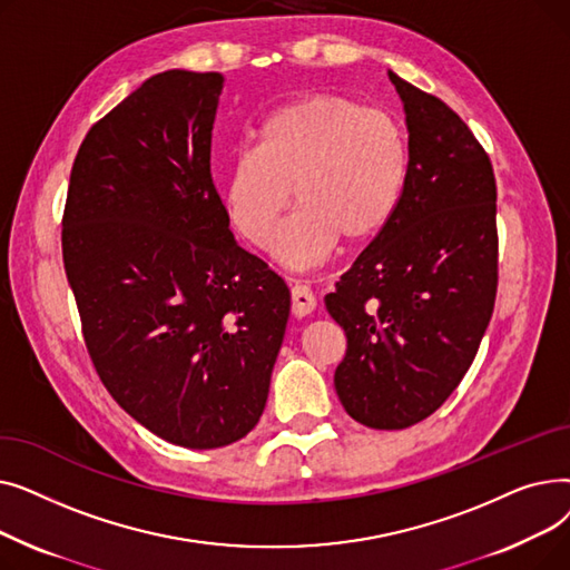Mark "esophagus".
Masks as SVG:
<instances>
[{"label": "esophagus", "instance_id": "esophagus-1", "mask_svg": "<svg viewBox=\"0 0 570 570\" xmlns=\"http://www.w3.org/2000/svg\"><path fill=\"white\" fill-rule=\"evenodd\" d=\"M291 309L295 316H307L316 309V295L307 284H295L291 288Z\"/></svg>", "mask_w": 570, "mask_h": 570}]
</instances>
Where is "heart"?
Wrapping results in <instances>:
<instances>
[{
	"label": "heart",
	"mask_w": 570,
	"mask_h": 570,
	"mask_svg": "<svg viewBox=\"0 0 570 570\" xmlns=\"http://www.w3.org/2000/svg\"><path fill=\"white\" fill-rule=\"evenodd\" d=\"M409 145L395 119L337 95H307L269 112L254 147L233 157L224 205L233 228L267 247L291 200L297 209L273 249L288 265H312L342 243L379 235L400 209Z\"/></svg>",
	"instance_id": "1"
}]
</instances>
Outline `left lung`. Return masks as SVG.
Returning a JSON list of instances; mask_svg holds the SVG:
<instances>
[{
    "label": "left lung",
    "mask_w": 570,
    "mask_h": 570,
    "mask_svg": "<svg viewBox=\"0 0 570 570\" xmlns=\"http://www.w3.org/2000/svg\"><path fill=\"white\" fill-rule=\"evenodd\" d=\"M387 76L406 112V189L325 307L346 335L335 370L346 413L374 430H404L451 397L492 318L497 183L485 147L453 108Z\"/></svg>",
    "instance_id": "1"
}]
</instances>
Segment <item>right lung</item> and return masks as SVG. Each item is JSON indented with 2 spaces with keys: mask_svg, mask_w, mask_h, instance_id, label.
<instances>
[{
  "mask_svg": "<svg viewBox=\"0 0 570 570\" xmlns=\"http://www.w3.org/2000/svg\"><path fill=\"white\" fill-rule=\"evenodd\" d=\"M222 73L147 78L87 131L62 217L82 340L112 400L196 451L254 430L291 293L235 245L209 147Z\"/></svg>",
  "mask_w": 570,
  "mask_h": 570,
  "instance_id": "obj_1",
  "label": "right lung"
}]
</instances>
